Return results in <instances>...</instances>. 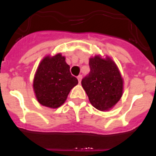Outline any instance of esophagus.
I'll use <instances>...</instances> for the list:
<instances>
[{
    "label": "esophagus",
    "instance_id": "obj_1",
    "mask_svg": "<svg viewBox=\"0 0 156 156\" xmlns=\"http://www.w3.org/2000/svg\"><path fill=\"white\" fill-rule=\"evenodd\" d=\"M77 79H78V81H79V83H80L81 82V80H82V75H79L78 76H77Z\"/></svg>",
    "mask_w": 156,
    "mask_h": 156
}]
</instances>
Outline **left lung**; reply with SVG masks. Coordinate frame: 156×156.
<instances>
[{
    "label": "left lung",
    "instance_id": "1",
    "mask_svg": "<svg viewBox=\"0 0 156 156\" xmlns=\"http://www.w3.org/2000/svg\"><path fill=\"white\" fill-rule=\"evenodd\" d=\"M90 73L83 78L81 84L86 91L90 104L100 111L113 107L122 94V79L112 59L90 58Z\"/></svg>",
    "mask_w": 156,
    "mask_h": 156
}]
</instances>
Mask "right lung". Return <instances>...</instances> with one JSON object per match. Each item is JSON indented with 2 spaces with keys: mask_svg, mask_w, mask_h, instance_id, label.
Instances as JSON below:
<instances>
[{
  "mask_svg": "<svg viewBox=\"0 0 156 156\" xmlns=\"http://www.w3.org/2000/svg\"><path fill=\"white\" fill-rule=\"evenodd\" d=\"M69 68L61 54L48 56L41 61L34 80V92L40 104L56 108L65 102L72 88L78 83Z\"/></svg>",
  "mask_w": 156,
  "mask_h": 156,
  "instance_id": "obj_1",
  "label": "right lung"
}]
</instances>
